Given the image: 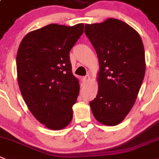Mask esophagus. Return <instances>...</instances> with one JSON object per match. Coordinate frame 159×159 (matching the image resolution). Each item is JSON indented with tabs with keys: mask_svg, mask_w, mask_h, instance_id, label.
<instances>
[{
	"mask_svg": "<svg viewBox=\"0 0 159 159\" xmlns=\"http://www.w3.org/2000/svg\"><path fill=\"white\" fill-rule=\"evenodd\" d=\"M90 80V76L89 75H85V76L83 78V81H84V84H87V83H88Z\"/></svg>",
	"mask_w": 159,
	"mask_h": 159,
	"instance_id": "obj_1",
	"label": "esophagus"
}]
</instances>
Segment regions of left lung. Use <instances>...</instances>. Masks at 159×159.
<instances>
[{
  "mask_svg": "<svg viewBox=\"0 0 159 159\" xmlns=\"http://www.w3.org/2000/svg\"><path fill=\"white\" fill-rule=\"evenodd\" d=\"M84 32L100 66L98 94L90 106L98 122L116 126L134 106L144 78L143 42L134 28L113 18L87 24Z\"/></svg>",
  "mask_w": 159,
  "mask_h": 159,
  "instance_id": "left-lung-1",
  "label": "left lung"
}]
</instances>
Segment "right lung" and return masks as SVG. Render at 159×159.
I'll return each instance as SVG.
<instances>
[{
  "mask_svg": "<svg viewBox=\"0 0 159 159\" xmlns=\"http://www.w3.org/2000/svg\"><path fill=\"white\" fill-rule=\"evenodd\" d=\"M84 25L50 24L25 36L16 56L18 83L33 116L48 129H64L72 119L80 93L69 51Z\"/></svg>",
  "mask_w": 159,
  "mask_h": 159,
  "instance_id": "1",
  "label": "right lung"
}]
</instances>
